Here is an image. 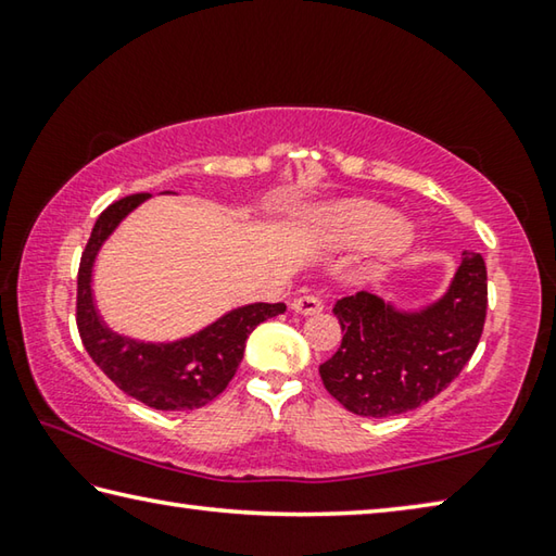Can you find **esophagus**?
<instances>
[{
	"label": "esophagus",
	"instance_id": "34e87169",
	"mask_svg": "<svg viewBox=\"0 0 556 556\" xmlns=\"http://www.w3.org/2000/svg\"><path fill=\"white\" fill-rule=\"evenodd\" d=\"M291 308H294L296 314H304V316H312L324 312V301L318 299L316 294H301L294 301H291Z\"/></svg>",
	"mask_w": 556,
	"mask_h": 556
}]
</instances>
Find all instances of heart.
Returning a JSON list of instances; mask_svg holds the SVG:
<instances>
[{
    "label": "heart",
    "mask_w": 556,
    "mask_h": 556,
    "mask_svg": "<svg viewBox=\"0 0 556 556\" xmlns=\"http://www.w3.org/2000/svg\"><path fill=\"white\" fill-rule=\"evenodd\" d=\"M314 225L338 244H361L370 240L375 257L390 260L407 250L412 228L400 218H390L380 203L338 201L314 213Z\"/></svg>",
    "instance_id": "1"
}]
</instances>
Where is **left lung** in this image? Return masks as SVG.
<instances>
[{"label":"left lung","instance_id":"8db88e82","mask_svg":"<svg viewBox=\"0 0 556 556\" xmlns=\"http://www.w3.org/2000/svg\"><path fill=\"white\" fill-rule=\"evenodd\" d=\"M485 262L464 252L446 294L419 312H400L370 291L336 301L341 348L318 368L326 390L361 417L421 407L458 378L481 341Z\"/></svg>","mask_w":556,"mask_h":556}]
</instances>
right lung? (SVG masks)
Returning a JSON list of instances; mask_svg holds the SVG:
<instances>
[{
    "label": "right lung",
    "instance_id": "obj_1",
    "mask_svg": "<svg viewBox=\"0 0 556 556\" xmlns=\"http://www.w3.org/2000/svg\"><path fill=\"white\" fill-rule=\"evenodd\" d=\"M149 193L115 201L100 213L78 269L75 324L88 355L117 388L154 409H199L228 388L255 326L287 312L285 304L232 308L203 331L174 343H144L110 331L92 301V267L102 244Z\"/></svg>",
    "mask_w": 556,
    "mask_h": 556
}]
</instances>
